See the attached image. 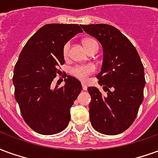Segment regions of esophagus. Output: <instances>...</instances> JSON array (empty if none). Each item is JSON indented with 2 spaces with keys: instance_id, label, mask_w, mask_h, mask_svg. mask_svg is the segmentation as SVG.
<instances>
[{
  "instance_id": "1",
  "label": "esophagus",
  "mask_w": 158,
  "mask_h": 158,
  "mask_svg": "<svg viewBox=\"0 0 158 158\" xmlns=\"http://www.w3.org/2000/svg\"><path fill=\"white\" fill-rule=\"evenodd\" d=\"M82 88L84 90H86L87 89V85H86L85 84H84V83H82Z\"/></svg>"
}]
</instances>
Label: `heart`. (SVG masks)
<instances>
[{"label": "heart", "instance_id": "1", "mask_svg": "<svg viewBox=\"0 0 158 158\" xmlns=\"http://www.w3.org/2000/svg\"><path fill=\"white\" fill-rule=\"evenodd\" d=\"M83 44L85 47L86 51L88 52L90 49L94 47V46H98L97 42L94 39L91 38H86L83 40ZM69 48H70V43L67 42L64 46H63V50H62V54L64 57H68L69 53ZM95 71V67L90 64L88 65H82V66H76L74 68H73L70 70V73L73 76H74L77 79H80V80H85L87 79V77L91 74L93 72Z\"/></svg>", "mask_w": 158, "mask_h": 158}]
</instances>
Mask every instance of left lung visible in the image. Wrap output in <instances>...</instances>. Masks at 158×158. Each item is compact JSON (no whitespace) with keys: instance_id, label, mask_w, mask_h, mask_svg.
I'll list each match as a JSON object with an SVG mask.
<instances>
[{"instance_id":"obj_1","label":"left lung","mask_w":158,"mask_h":158,"mask_svg":"<svg viewBox=\"0 0 158 158\" xmlns=\"http://www.w3.org/2000/svg\"><path fill=\"white\" fill-rule=\"evenodd\" d=\"M81 27L103 49L102 66L96 77L106 94L102 96L96 87H88L89 120L96 131L118 135L132 124L143 102L144 67L135 47L117 28L104 23Z\"/></svg>"}]
</instances>
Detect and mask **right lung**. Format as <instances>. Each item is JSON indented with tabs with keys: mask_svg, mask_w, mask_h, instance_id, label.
I'll use <instances>...</instances> for the list:
<instances>
[{
	"mask_svg": "<svg viewBox=\"0 0 158 158\" xmlns=\"http://www.w3.org/2000/svg\"><path fill=\"white\" fill-rule=\"evenodd\" d=\"M83 30L78 24L50 23L41 27L23 48L13 72L15 99L26 123L41 135H55L67 128L70 108L82 89L81 83L67 76L65 85L52 88L63 46Z\"/></svg>",
	"mask_w": 158,
	"mask_h": 158,
	"instance_id": "obj_1",
	"label": "right lung"
}]
</instances>
